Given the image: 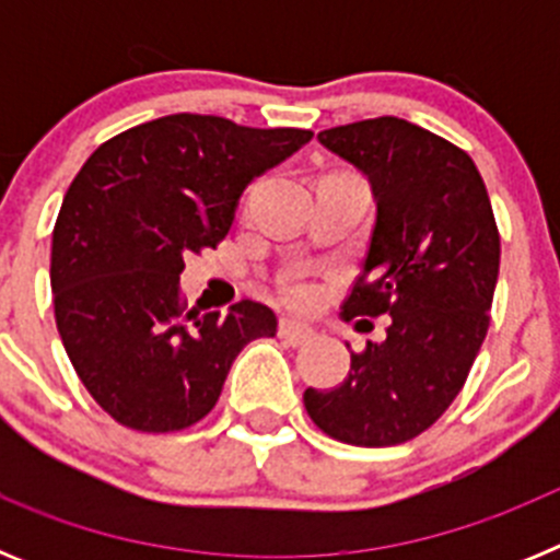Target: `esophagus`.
I'll return each instance as SVG.
<instances>
[{"mask_svg": "<svg viewBox=\"0 0 560 560\" xmlns=\"http://www.w3.org/2000/svg\"><path fill=\"white\" fill-rule=\"evenodd\" d=\"M280 336H283L289 345H305V341L314 339V330L308 328V325L296 323V319H280Z\"/></svg>", "mask_w": 560, "mask_h": 560, "instance_id": "34e87169", "label": "esophagus"}]
</instances>
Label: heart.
<instances>
[{
  "instance_id": "1",
  "label": "heart",
  "mask_w": 560,
  "mask_h": 560,
  "mask_svg": "<svg viewBox=\"0 0 560 560\" xmlns=\"http://www.w3.org/2000/svg\"><path fill=\"white\" fill-rule=\"evenodd\" d=\"M283 294L289 303L308 305L314 300V283L305 275H291L283 283Z\"/></svg>"
}]
</instances>
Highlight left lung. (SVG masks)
Listing matches in <instances>:
<instances>
[{"mask_svg":"<svg viewBox=\"0 0 560 560\" xmlns=\"http://www.w3.org/2000/svg\"><path fill=\"white\" fill-rule=\"evenodd\" d=\"M370 179L375 226L345 319L389 314L339 387L305 389L311 420L350 446H398L452 407L491 325L499 230L465 151L398 117L316 133Z\"/></svg>","mask_w":560,"mask_h":560,"instance_id":"1","label":"left lung"}]
</instances>
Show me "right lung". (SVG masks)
Instances as JSON below:
<instances>
[{"instance_id": "add662e5", "label": "right lung", "mask_w": 560, "mask_h": 560, "mask_svg": "<svg viewBox=\"0 0 560 560\" xmlns=\"http://www.w3.org/2000/svg\"><path fill=\"white\" fill-rule=\"evenodd\" d=\"M314 133L167 114L103 142L52 230L56 325L89 395L137 432H179L219 400L232 361L277 334L275 311L185 308L187 252L215 249L241 192Z\"/></svg>"}]
</instances>
